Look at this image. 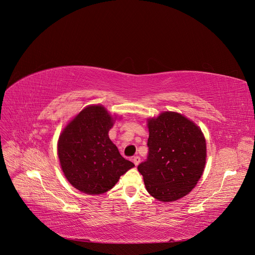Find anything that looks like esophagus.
Listing matches in <instances>:
<instances>
[{
    "label": "esophagus",
    "mask_w": 255,
    "mask_h": 255,
    "mask_svg": "<svg viewBox=\"0 0 255 255\" xmlns=\"http://www.w3.org/2000/svg\"><path fill=\"white\" fill-rule=\"evenodd\" d=\"M133 162H134V164H135V165H138V164H139V162H140V157L135 156L134 158H133Z\"/></svg>",
    "instance_id": "obj_1"
}]
</instances>
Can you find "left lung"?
<instances>
[{
  "label": "left lung",
  "instance_id": "left-lung-1",
  "mask_svg": "<svg viewBox=\"0 0 255 255\" xmlns=\"http://www.w3.org/2000/svg\"><path fill=\"white\" fill-rule=\"evenodd\" d=\"M148 157L137 169L148 192L167 203L188 194L206 164V139L193 122L166 112L149 120Z\"/></svg>",
  "mask_w": 255,
  "mask_h": 255
}]
</instances>
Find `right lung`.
<instances>
[{"label":"right lung","mask_w":255,"mask_h":255,"mask_svg":"<svg viewBox=\"0 0 255 255\" xmlns=\"http://www.w3.org/2000/svg\"><path fill=\"white\" fill-rule=\"evenodd\" d=\"M113 125L104 107L93 105L80 112L62 132L58 143L60 163L67 180L79 191H109L134 166L110 139Z\"/></svg>","instance_id":"1"}]
</instances>
